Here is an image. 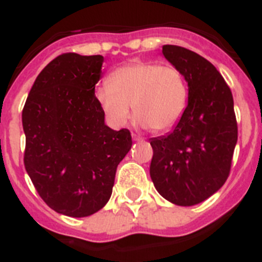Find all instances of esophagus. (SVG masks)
Masks as SVG:
<instances>
[{
  "mask_svg": "<svg viewBox=\"0 0 262 262\" xmlns=\"http://www.w3.org/2000/svg\"><path fill=\"white\" fill-rule=\"evenodd\" d=\"M133 139L134 140H136V142H140V140H143L142 136L138 135V134H133Z\"/></svg>",
  "mask_w": 262,
  "mask_h": 262,
  "instance_id": "1",
  "label": "esophagus"
}]
</instances>
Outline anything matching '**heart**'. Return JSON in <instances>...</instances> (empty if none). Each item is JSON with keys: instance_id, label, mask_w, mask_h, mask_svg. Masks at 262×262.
<instances>
[{"instance_id": "heart-1", "label": "heart", "mask_w": 262, "mask_h": 262, "mask_svg": "<svg viewBox=\"0 0 262 262\" xmlns=\"http://www.w3.org/2000/svg\"><path fill=\"white\" fill-rule=\"evenodd\" d=\"M97 101L106 117L123 126L134 115L142 126L164 133L178 123L189 98L185 75L173 64L134 61L110 75L107 86L96 90Z\"/></svg>"}]
</instances>
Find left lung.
I'll return each instance as SVG.
<instances>
[{"instance_id":"obj_1","label":"left lung","mask_w":262,"mask_h":262,"mask_svg":"<svg viewBox=\"0 0 262 262\" xmlns=\"http://www.w3.org/2000/svg\"><path fill=\"white\" fill-rule=\"evenodd\" d=\"M163 55L185 75L189 98L172 133L149 139V174L165 200L193 206L216 193L230 176L237 142L233 98L217 69L201 55L170 45L163 46Z\"/></svg>"}]
</instances>
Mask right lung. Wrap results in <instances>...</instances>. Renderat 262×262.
Returning <instances> with one entry per match:
<instances>
[{
    "mask_svg": "<svg viewBox=\"0 0 262 262\" xmlns=\"http://www.w3.org/2000/svg\"><path fill=\"white\" fill-rule=\"evenodd\" d=\"M102 62L101 55H59L39 73L22 111L26 172L41 200L67 216L102 209L133 145L128 129L105 124L94 94Z\"/></svg>",
    "mask_w": 262,
    "mask_h": 262,
    "instance_id": "1",
    "label": "right lung"
}]
</instances>
